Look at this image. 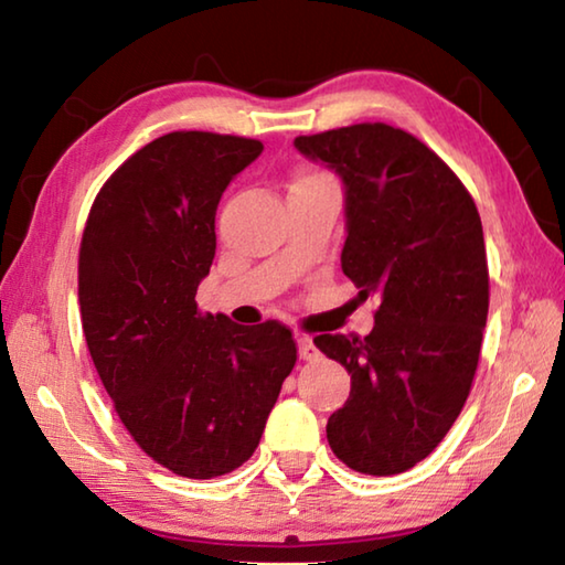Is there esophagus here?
I'll return each instance as SVG.
<instances>
[{"label":"esophagus","instance_id":"34e87169","mask_svg":"<svg viewBox=\"0 0 565 565\" xmlns=\"http://www.w3.org/2000/svg\"><path fill=\"white\" fill-rule=\"evenodd\" d=\"M296 347H299V359H303V361H317L321 356L317 343H313L309 337L296 339Z\"/></svg>","mask_w":565,"mask_h":565}]
</instances>
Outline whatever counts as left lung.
Returning <instances> with one entry per match:
<instances>
[{"mask_svg":"<svg viewBox=\"0 0 565 565\" xmlns=\"http://www.w3.org/2000/svg\"><path fill=\"white\" fill-rule=\"evenodd\" d=\"M294 147L341 179V269L363 301H381L369 337L313 339L351 374L329 446L359 473H404L441 444L471 391L489 317L481 216L454 171L404 129L353 124Z\"/></svg>","mask_w":565,"mask_h":565,"instance_id":"1","label":"left lung"}]
</instances>
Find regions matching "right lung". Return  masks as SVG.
I'll list each match as a JSON object with an SVG mask.
<instances>
[{
    "label": "right lung",
    "mask_w": 565,
    "mask_h": 565,
    "mask_svg": "<svg viewBox=\"0 0 565 565\" xmlns=\"http://www.w3.org/2000/svg\"><path fill=\"white\" fill-rule=\"evenodd\" d=\"M262 151L228 134H164L114 171L84 226L92 361L134 441L177 476L216 478L248 461L296 363L281 323L236 327L194 301L216 254V206Z\"/></svg>",
    "instance_id": "right-lung-1"
}]
</instances>
